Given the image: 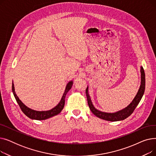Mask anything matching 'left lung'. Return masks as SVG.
<instances>
[{"mask_svg":"<svg viewBox=\"0 0 156 156\" xmlns=\"http://www.w3.org/2000/svg\"><path fill=\"white\" fill-rule=\"evenodd\" d=\"M140 73H141V84L133 100L127 106V107H126L123 109L120 110L116 112H113V113L105 112H102L101 111L97 110L94 107L92 104L90 97L88 94V87H87L85 92H86V95L87 98L88 104L90 108V109L91 110L92 112L97 117L106 121H121V120H124L125 119L129 117L131 114L133 113L135 109L136 108L139 102H140V101H141L145 92V72L142 66H141V68H140Z\"/></svg>","mask_w":156,"mask_h":156,"instance_id":"8db88e82","label":"left lung"}]
</instances>
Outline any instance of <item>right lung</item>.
Instances as JSON below:
<instances>
[{"mask_svg": "<svg viewBox=\"0 0 156 156\" xmlns=\"http://www.w3.org/2000/svg\"><path fill=\"white\" fill-rule=\"evenodd\" d=\"M73 84V81H69V82L67 84L60 102H59L58 104L55 106V107H54V108H52L51 110L44 111H38L33 110V109L28 108L27 105H24L21 102V101L19 99V97L17 96V95H16V94L15 92V89H14L13 81H12V93L14 94L15 99H16V101H17L18 104H19L21 111L23 112V113L25 114L27 116H28V118H30V119H32L44 120V119H47L48 118H50L51 117H53L54 116H56L61 112V111L63 109L64 106L66 95L67 93L71 88Z\"/></svg>", "mask_w": 156, "mask_h": 156, "instance_id": "add662e5", "label": "right lung"}]
</instances>
